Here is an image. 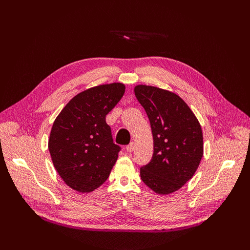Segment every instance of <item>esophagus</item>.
<instances>
[{
    "label": "esophagus",
    "mask_w": 250,
    "mask_h": 250,
    "mask_svg": "<svg viewBox=\"0 0 250 250\" xmlns=\"http://www.w3.org/2000/svg\"><path fill=\"white\" fill-rule=\"evenodd\" d=\"M133 150H134V143H130L129 145L126 146V151H127V152H132Z\"/></svg>",
    "instance_id": "esophagus-1"
}]
</instances>
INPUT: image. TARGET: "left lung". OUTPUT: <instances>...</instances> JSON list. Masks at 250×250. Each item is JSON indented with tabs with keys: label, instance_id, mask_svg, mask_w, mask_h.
<instances>
[{
	"label": "left lung",
	"instance_id": "8db88e82",
	"mask_svg": "<svg viewBox=\"0 0 250 250\" xmlns=\"http://www.w3.org/2000/svg\"><path fill=\"white\" fill-rule=\"evenodd\" d=\"M134 94L145 109L153 135V155L141 168V178L160 195L175 192L190 180L203 155L201 126L179 96L150 85Z\"/></svg>",
	"mask_w": 250,
	"mask_h": 250
}]
</instances>
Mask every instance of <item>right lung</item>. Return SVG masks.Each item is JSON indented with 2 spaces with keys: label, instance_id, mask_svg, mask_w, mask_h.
Here are the masks:
<instances>
[{
  "label": "right lung",
  "instance_id": "right-lung-1",
  "mask_svg": "<svg viewBox=\"0 0 250 250\" xmlns=\"http://www.w3.org/2000/svg\"><path fill=\"white\" fill-rule=\"evenodd\" d=\"M125 93L123 83L83 90L53 123L49 151L59 176L73 190L89 193L109 176L120 146L113 143L105 117Z\"/></svg>",
  "mask_w": 250,
  "mask_h": 250
}]
</instances>
